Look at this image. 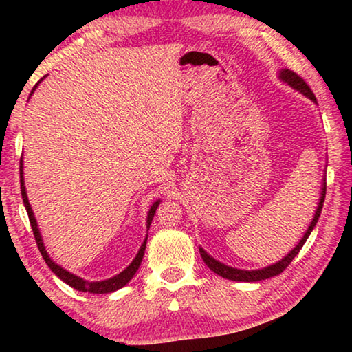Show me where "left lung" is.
Segmentation results:
<instances>
[{
    "label": "left lung",
    "mask_w": 352,
    "mask_h": 352,
    "mask_svg": "<svg viewBox=\"0 0 352 352\" xmlns=\"http://www.w3.org/2000/svg\"><path fill=\"white\" fill-rule=\"evenodd\" d=\"M281 79L284 82H287L290 87H294L295 90H300L302 94H306V96L309 99H312L314 102H317V98H315V94L311 90V87L307 85L306 80L302 79L301 76H298L296 73H294V71H290V69H283L281 71ZM324 197H326V184L323 186V192H321V199H320V204H318L317 211H315L314 220L311 222V226H309V228H307L305 237H302V239L300 241V243H298V245L294 250H292V252L287 256H285L284 259L276 262V264H273L270 267H265V269H261V270H239V269H233V267L225 265V264H222V262H219V261H216L214 258H211V256L208 254L204 248H200L201 258H204L205 264L210 267V269L214 273H217V275H220L222 278L231 279V281L253 283V281H262V279L276 276V275H279V273H283L285 269H287L290 262L294 261V258L298 254V252H300V250L302 248V245H305V242L307 241L309 234L312 233L315 223L318 222V217H320V214H321V208H323V204H324Z\"/></svg>",
    "instance_id": "8db88e82"
}]
</instances>
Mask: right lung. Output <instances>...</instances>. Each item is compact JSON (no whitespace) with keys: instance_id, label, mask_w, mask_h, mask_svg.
Instances as JSON below:
<instances>
[{"instance_id":"right-lung-1","label":"right lung","mask_w":352,"mask_h":352,"mask_svg":"<svg viewBox=\"0 0 352 352\" xmlns=\"http://www.w3.org/2000/svg\"><path fill=\"white\" fill-rule=\"evenodd\" d=\"M37 87V85H35ZM34 87V90H35ZM20 183H21V197H23V204H25L26 206V211H28V216H29V222H31V226H32V231H34V237H35V242H37V247L40 250L41 256H43L45 262L47 264V267L56 273V275L62 279L63 283H67L68 285H71V287H74L76 290H80V292H88V294H110V292H115L118 289H121L126 285L130 279L133 278V275L136 273V270L140 269L141 265V261H142V256H144V250H146V242L147 239L144 241V243H142L138 254H136V258L132 261V264H130L126 270L119 273V275L113 276L110 279H105V281H99V283H88L85 281V279H82L79 276L73 275V273L67 272L65 269H62L60 265H57L54 261H52L50 256H47L46 250H45V245L43 242H41V236H40V231L37 228V222H35V217H34V212L31 210V205H29V200H28V195H26V189H25V182H23V163L20 160ZM160 205V200L155 201V204L152 205L151 211H148V216H147V228L151 226L152 223V219L155 216V211H157V208Z\"/></svg>"}]
</instances>
